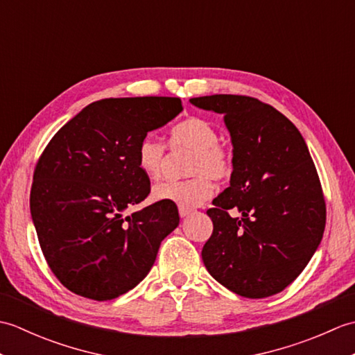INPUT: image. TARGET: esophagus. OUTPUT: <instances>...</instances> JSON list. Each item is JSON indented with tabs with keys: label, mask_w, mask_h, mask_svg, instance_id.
Wrapping results in <instances>:
<instances>
[{
	"label": "esophagus",
	"mask_w": 355,
	"mask_h": 355,
	"mask_svg": "<svg viewBox=\"0 0 355 355\" xmlns=\"http://www.w3.org/2000/svg\"><path fill=\"white\" fill-rule=\"evenodd\" d=\"M178 214L182 218L187 216L189 214H192V209H187V207H178Z\"/></svg>",
	"instance_id": "34e87169"
}]
</instances>
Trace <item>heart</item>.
<instances>
[{"label":"heart","mask_w":355,"mask_h":355,"mask_svg":"<svg viewBox=\"0 0 355 355\" xmlns=\"http://www.w3.org/2000/svg\"><path fill=\"white\" fill-rule=\"evenodd\" d=\"M169 146L173 150L189 149L192 155L187 163V180H168L153 187V198L157 201L175 202L180 207L200 206L214 195L212 178L225 180L233 172L230 150L220 143L216 128L207 120L189 117L177 123L169 132ZM168 163V149L154 135H146L139 143V169L150 178H158Z\"/></svg>","instance_id":"1"}]
</instances>
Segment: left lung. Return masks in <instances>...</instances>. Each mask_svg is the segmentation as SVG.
<instances>
[{"instance_id":"obj_1","label":"left lung","mask_w":355,"mask_h":355,"mask_svg":"<svg viewBox=\"0 0 355 355\" xmlns=\"http://www.w3.org/2000/svg\"><path fill=\"white\" fill-rule=\"evenodd\" d=\"M224 116L233 145L230 186L212 201L207 271L250 299L273 296L296 279L323 236L327 206L302 134L282 112L254 97H193Z\"/></svg>"}]
</instances>
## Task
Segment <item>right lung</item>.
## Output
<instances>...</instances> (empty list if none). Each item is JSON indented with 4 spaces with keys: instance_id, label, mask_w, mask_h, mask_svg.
Instances as JSON below:
<instances>
[{
    "instance_id": "1",
    "label": "right lung",
    "mask_w": 355,
    "mask_h": 355,
    "mask_svg": "<svg viewBox=\"0 0 355 355\" xmlns=\"http://www.w3.org/2000/svg\"><path fill=\"white\" fill-rule=\"evenodd\" d=\"M182 110L178 97L103 99L53 135L36 163L30 212L44 258L65 288L110 300L149 273L180 223L178 209L157 201L123 212L150 192L137 164L139 143Z\"/></svg>"
}]
</instances>
